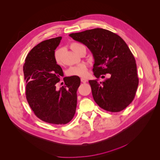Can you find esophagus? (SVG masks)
<instances>
[{
  "mask_svg": "<svg viewBox=\"0 0 160 160\" xmlns=\"http://www.w3.org/2000/svg\"><path fill=\"white\" fill-rule=\"evenodd\" d=\"M81 82H82V83H86V82H88V80H87V79H86V78H81Z\"/></svg>",
  "mask_w": 160,
  "mask_h": 160,
  "instance_id": "1",
  "label": "esophagus"
}]
</instances>
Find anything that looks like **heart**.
Masks as SVG:
<instances>
[{"mask_svg": "<svg viewBox=\"0 0 160 160\" xmlns=\"http://www.w3.org/2000/svg\"><path fill=\"white\" fill-rule=\"evenodd\" d=\"M81 45L77 43H72L71 44V48L77 54L78 53L79 47ZM53 58L55 63L58 65H61L62 63V49L58 48L53 53ZM67 74L69 76L72 77H84L88 74V67L86 64H78L74 66L70 67L68 71Z\"/></svg>", "mask_w": 160, "mask_h": 160, "instance_id": "heart-1", "label": "heart"}]
</instances>
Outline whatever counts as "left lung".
I'll return each mask as SVG.
<instances>
[{"instance_id": "left-lung-1", "label": "left lung", "mask_w": 160, "mask_h": 160, "mask_svg": "<svg viewBox=\"0 0 160 160\" xmlns=\"http://www.w3.org/2000/svg\"><path fill=\"white\" fill-rule=\"evenodd\" d=\"M69 36L86 45L94 59L92 71L103 82L89 80L93 99L99 107L109 112H120L134 100L139 79L135 58L128 46L118 35L102 28L89 29Z\"/></svg>"}]
</instances>
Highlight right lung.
Wrapping results in <instances>:
<instances>
[{
  "mask_svg": "<svg viewBox=\"0 0 160 160\" xmlns=\"http://www.w3.org/2000/svg\"><path fill=\"white\" fill-rule=\"evenodd\" d=\"M61 37L42 41L32 49L23 66L26 95L31 109L45 122L62 125L69 123L76 112L78 77L63 78L64 85L58 89L56 83L63 76L53 53Z\"/></svg>",
  "mask_w": 160,
  "mask_h": 160,
  "instance_id": "obj_1",
  "label": "right lung"
}]
</instances>
